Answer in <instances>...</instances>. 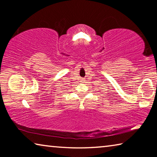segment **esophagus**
Segmentation results:
<instances>
[{"label": "esophagus", "mask_w": 157, "mask_h": 157, "mask_svg": "<svg viewBox=\"0 0 157 157\" xmlns=\"http://www.w3.org/2000/svg\"><path fill=\"white\" fill-rule=\"evenodd\" d=\"M85 82V79L84 78H82L81 79V82Z\"/></svg>", "instance_id": "esophagus-1"}]
</instances>
